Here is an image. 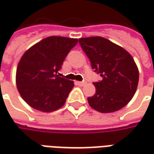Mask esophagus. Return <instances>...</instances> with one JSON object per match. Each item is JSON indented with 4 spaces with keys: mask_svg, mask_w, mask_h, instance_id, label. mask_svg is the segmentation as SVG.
Segmentation results:
<instances>
[{
    "mask_svg": "<svg viewBox=\"0 0 154 154\" xmlns=\"http://www.w3.org/2000/svg\"><path fill=\"white\" fill-rule=\"evenodd\" d=\"M76 83H77L78 86H81V87H82V86H84V85L86 84V82H77Z\"/></svg>",
    "mask_w": 154,
    "mask_h": 154,
    "instance_id": "1",
    "label": "esophagus"
}]
</instances>
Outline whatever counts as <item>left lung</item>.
<instances>
[{
  "mask_svg": "<svg viewBox=\"0 0 154 154\" xmlns=\"http://www.w3.org/2000/svg\"><path fill=\"white\" fill-rule=\"evenodd\" d=\"M91 68L102 80L93 82L96 93L87 98L94 110L111 113L131 100L139 83V70L132 56L122 47L102 37L79 38Z\"/></svg>",
  "mask_w": 154,
  "mask_h": 154,
  "instance_id": "obj_1",
  "label": "left lung"
}]
</instances>
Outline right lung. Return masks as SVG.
Returning a JSON list of instances; mask_svg holds the SVG:
<instances>
[{"instance_id": "add662e5", "label": "right lung", "mask_w": 154, "mask_h": 154, "mask_svg": "<svg viewBox=\"0 0 154 154\" xmlns=\"http://www.w3.org/2000/svg\"><path fill=\"white\" fill-rule=\"evenodd\" d=\"M77 38L51 36L29 48L16 70V85L29 106L43 112H52L65 104L73 82L59 77L58 71Z\"/></svg>"}]
</instances>
